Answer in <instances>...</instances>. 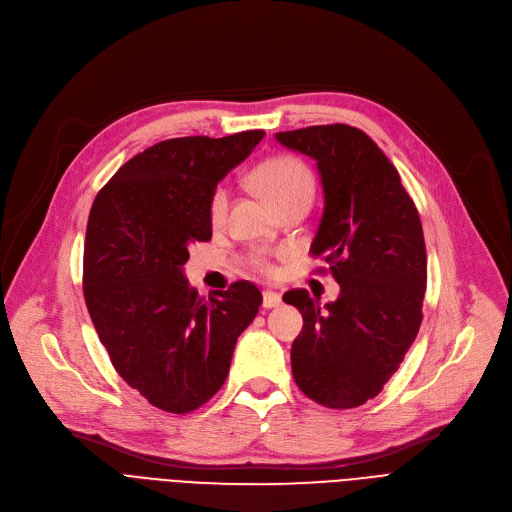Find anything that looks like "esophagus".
I'll list each match as a JSON object with an SVG mask.
<instances>
[{
  "label": "esophagus",
  "mask_w": 512,
  "mask_h": 512,
  "mask_svg": "<svg viewBox=\"0 0 512 512\" xmlns=\"http://www.w3.org/2000/svg\"><path fill=\"white\" fill-rule=\"evenodd\" d=\"M282 304V294H277L273 290L263 292V308H277Z\"/></svg>",
  "instance_id": "esophagus-1"
}]
</instances>
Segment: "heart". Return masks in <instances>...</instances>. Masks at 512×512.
Listing matches in <instances>:
<instances>
[{"instance_id":"b5f03b06","label":"heart","mask_w":512,"mask_h":512,"mask_svg":"<svg viewBox=\"0 0 512 512\" xmlns=\"http://www.w3.org/2000/svg\"><path fill=\"white\" fill-rule=\"evenodd\" d=\"M253 185L257 192L277 210L298 196H312V177L306 165L294 157H273L263 161L253 171ZM228 206V192L218 188L210 200L212 222H222ZM255 265L263 271H271L267 257H257Z\"/></svg>"}]
</instances>
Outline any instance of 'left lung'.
Masks as SVG:
<instances>
[{
	"instance_id": "obj_1",
	"label": "left lung",
	"mask_w": 512,
	"mask_h": 512,
	"mask_svg": "<svg viewBox=\"0 0 512 512\" xmlns=\"http://www.w3.org/2000/svg\"><path fill=\"white\" fill-rule=\"evenodd\" d=\"M275 141L316 161L324 208L310 251L341 288L327 304L306 290L284 294L304 318L292 374L314 402L355 408L382 392L421 327V218L394 165L359 128L308 126L275 132Z\"/></svg>"
}]
</instances>
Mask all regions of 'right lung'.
I'll use <instances>...</instances> for the list:
<instances>
[{"mask_svg":"<svg viewBox=\"0 0 512 512\" xmlns=\"http://www.w3.org/2000/svg\"><path fill=\"white\" fill-rule=\"evenodd\" d=\"M265 136H183L124 163L91 206L83 296L122 380L153 406L190 412L224 384L239 335L263 302L249 282L198 296L183 273L212 239L210 200Z\"/></svg>","mask_w":512,"mask_h":512,"instance_id":"1","label":"right lung"}]
</instances>
